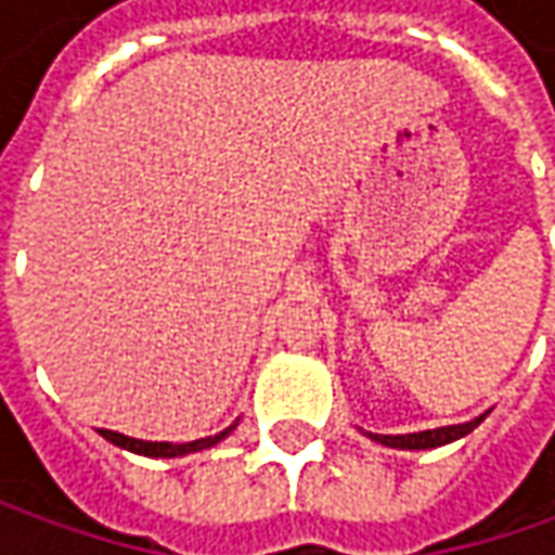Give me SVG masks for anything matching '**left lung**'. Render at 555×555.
<instances>
[{
    "label": "left lung",
    "mask_w": 555,
    "mask_h": 555,
    "mask_svg": "<svg viewBox=\"0 0 555 555\" xmlns=\"http://www.w3.org/2000/svg\"><path fill=\"white\" fill-rule=\"evenodd\" d=\"M488 414L476 416L469 423H457V426H441V429H423V433H411V436H376V433H364V436L376 441V444H386V448H398V451H429V448H441V444H451L457 438L469 436L481 420Z\"/></svg>",
    "instance_id": "obj_1"
}]
</instances>
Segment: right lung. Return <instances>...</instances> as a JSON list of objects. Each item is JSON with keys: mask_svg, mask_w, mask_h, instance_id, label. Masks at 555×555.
I'll use <instances>...</instances> for the list:
<instances>
[{"mask_svg": "<svg viewBox=\"0 0 555 555\" xmlns=\"http://www.w3.org/2000/svg\"><path fill=\"white\" fill-rule=\"evenodd\" d=\"M237 429V420L222 429V433H216V436H206L197 438V441H184V444H172V441H144V438H129L122 436V433H114V429H98V436H104L111 444H117L122 451H132V454H141V457H184V454H197V451H206V448H212V444H219L224 438L231 436Z\"/></svg>", "mask_w": 555, "mask_h": 555, "instance_id": "add662e5", "label": "right lung"}]
</instances>
